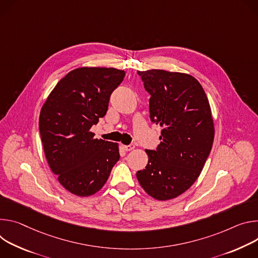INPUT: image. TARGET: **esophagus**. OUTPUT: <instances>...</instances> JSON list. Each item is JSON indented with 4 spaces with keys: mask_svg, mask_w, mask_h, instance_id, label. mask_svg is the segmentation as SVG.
I'll use <instances>...</instances> for the list:
<instances>
[{
    "mask_svg": "<svg viewBox=\"0 0 258 258\" xmlns=\"http://www.w3.org/2000/svg\"><path fill=\"white\" fill-rule=\"evenodd\" d=\"M134 148H135V146H134L133 144L128 145V146H123V149H124L126 152H130V151H132Z\"/></svg>",
    "mask_w": 258,
    "mask_h": 258,
    "instance_id": "esophagus-1",
    "label": "esophagus"
}]
</instances>
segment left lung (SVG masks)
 <instances>
[{"mask_svg": "<svg viewBox=\"0 0 258 258\" xmlns=\"http://www.w3.org/2000/svg\"><path fill=\"white\" fill-rule=\"evenodd\" d=\"M151 95L150 118L163 127L157 150L136 177L153 198H176L197 180L211 152L214 126L206 93L194 77L163 70L137 72Z\"/></svg>", "mask_w": 258, "mask_h": 258, "instance_id": "left-lung-1", "label": "left lung"}]
</instances>
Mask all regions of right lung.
<instances>
[{
    "mask_svg": "<svg viewBox=\"0 0 258 258\" xmlns=\"http://www.w3.org/2000/svg\"><path fill=\"white\" fill-rule=\"evenodd\" d=\"M125 72L112 68H80L62 78L44 103L39 129L47 162L72 194L98 191L120 159L118 144L94 138L93 125L103 118L112 91Z\"/></svg>",
    "mask_w": 258,
    "mask_h": 258,
    "instance_id": "obj_1",
    "label": "right lung"
}]
</instances>
